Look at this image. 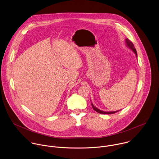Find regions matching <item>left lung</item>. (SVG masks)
<instances>
[{
	"label": "left lung",
	"instance_id": "8db88e82",
	"mask_svg": "<svg viewBox=\"0 0 159 159\" xmlns=\"http://www.w3.org/2000/svg\"><path fill=\"white\" fill-rule=\"evenodd\" d=\"M126 45L128 46V47H129V48L135 53V54H136V56L138 57L136 49V48H134V46L133 43L131 42V41H130L129 39L126 38ZM91 103H92V102H91ZM92 106L93 109L95 111H97V112H98V113H100V114H113V113H116V112L120 111V110H119V111H102V110L98 109L97 108H96V107L92 104Z\"/></svg>",
	"mask_w": 159,
	"mask_h": 159
}]
</instances>
